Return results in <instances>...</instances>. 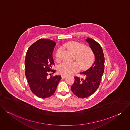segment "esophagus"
<instances>
[{"mask_svg":"<svg viewBox=\"0 0 130 130\" xmlns=\"http://www.w3.org/2000/svg\"><path fill=\"white\" fill-rule=\"evenodd\" d=\"M66 77H67V75H62V77L63 78H65Z\"/></svg>","mask_w":130,"mask_h":130,"instance_id":"esophagus-1","label":"esophagus"}]
</instances>
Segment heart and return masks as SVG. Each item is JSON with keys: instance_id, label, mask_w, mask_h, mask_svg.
I'll list each match as a JSON object with an SVG mask.
<instances>
[{"instance_id": "b5f03b06", "label": "heart", "mask_w": 130, "mask_h": 130, "mask_svg": "<svg viewBox=\"0 0 130 130\" xmlns=\"http://www.w3.org/2000/svg\"><path fill=\"white\" fill-rule=\"evenodd\" d=\"M64 47L75 54V59L82 68L90 66L94 61L95 54L92 49L77 42L72 41L66 43ZM62 49L60 48L55 53V59L60 61L61 59ZM79 66L77 62H64L59 67V72L63 75H70L79 70Z\"/></svg>"}]
</instances>
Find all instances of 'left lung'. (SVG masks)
<instances>
[{
	"instance_id": "obj_1",
	"label": "left lung",
	"mask_w": 130,
	"mask_h": 130,
	"mask_svg": "<svg viewBox=\"0 0 130 130\" xmlns=\"http://www.w3.org/2000/svg\"><path fill=\"white\" fill-rule=\"evenodd\" d=\"M90 48L95 55L94 63L88 69L80 73L84 79L75 77V82L71 86L73 93L79 98L90 96L98 89L104 69V57L101 46L92 39L87 38Z\"/></svg>"
}]
</instances>
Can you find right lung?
I'll use <instances>...</instances> for the list:
<instances>
[{"mask_svg":"<svg viewBox=\"0 0 130 130\" xmlns=\"http://www.w3.org/2000/svg\"><path fill=\"white\" fill-rule=\"evenodd\" d=\"M55 45L52 40L41 39L29 48L26 53L25 75L33 93L41 98L51 96L61 79V76L47 77L50 71L55 72L51 69L54 65L52 52Z\"/></svg>","mask_w":130,"mask_h":130,"instance_id":"right-lung-1","label":"right lung"}]
</instances>
